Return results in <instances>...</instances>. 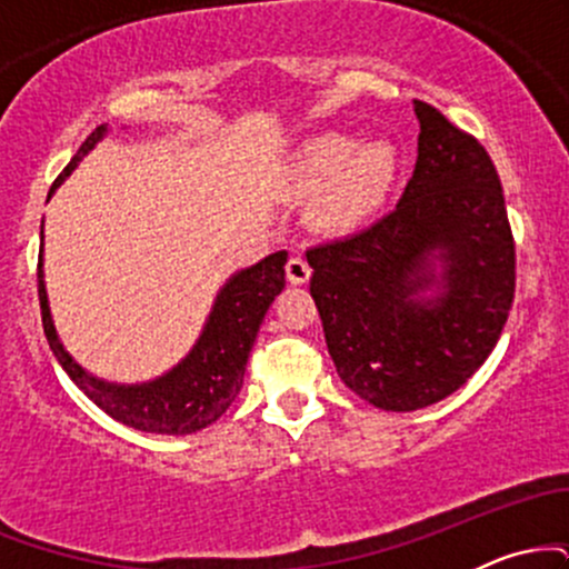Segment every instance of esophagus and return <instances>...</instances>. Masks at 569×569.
I'll use <instances>...</instances> for the list:
<instances>
[{
  "label": "esophagus",
  "mask_w": 569,
  "mask_h": 569,
  "mask_svg": "<svg viewBox=\"0 0 569 569\" xmlns=\"http://www.w3.org/2000/svg\"><path fill=\"white\" fill-rule=\"evenodd\" d=\"M310 264H307L305 257H291L289 262H286V278H289L291 286H302L310 280Z\"/></svg>",
  "instance_id": "1"
}]
</instances>
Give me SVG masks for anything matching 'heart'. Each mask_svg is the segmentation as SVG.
<instances>
[{
	"mask_svg": "<svg viewBox=\"0 0 569 569\" xmlns=\"http://www.w3.org/2000/svg\"><path fill=\"white\" fill-rule=\"evenodd\" d=\"M398 171L396 149L375 139L358 143L339 130L312 136L286 168L289 189L312 198V219L321 230L352 232L380 213Z\"/></svg>",
	"mask_w": 569,
	"mask_h": 569,
	"instance_id": "obj_1",
	"label": "heart"
}]
</instances>
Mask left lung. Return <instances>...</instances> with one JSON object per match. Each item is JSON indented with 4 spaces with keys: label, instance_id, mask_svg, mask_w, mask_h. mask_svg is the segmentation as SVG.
I'll return each instance as SVG.
<instances>
[{
    "label": "left lung",
    "instance_id": "1",
    "mask_svg": "<svg viewBox=\"0 0 569 569\" xmlns=\"http://www.w3.org/2000/svg\"><path fill=\"white\" fill-rule=\"evenodd\" d=\"M417 162L396 211L307 251L310 293L337 375L385 411L462 388L498 345L513 302V238L492 160L426 101Z\"/></svg>",
    "mask_w": 569,
    "mask_h": 569
}]
</instances>
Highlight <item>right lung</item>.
Wrapping results in <instances>:
<instances>
[{
	"mask_svg": "<svg viewBox=\"0 0 569 569\" xmlns=\"http://www.w3.org/2000/svg\"><path fill=\"white\" fill-rule=\"evenodd\" d=\"M109 126H98L84 139L80 152L71 158L67 171L58 176L50 189L48 200L63 181L74 173L82 158L107 139ZM44 227V221H42ZM42 248H39V307H42V326L50 350L61 363V369L71 377V382L82 390L98 409L122 426L141 430V433L162 436H189L217 422L243 388V375L248 356L257 342L259 326H262L267 310L286 286V259L289 253L276 251L262 262L243 267L224 280L217 291L211 312L202 323L200 337L171 369L162 371L154 380L143 382H109L90 375L74 356L63 348L58 337L53 312H50L48 286H44V232Z\"/></svg>",
	"mask_w": 569,
	"mask_h": 569,
	"instance_id": "obj_1",
	"label": "right lung"
}]
</instances>
